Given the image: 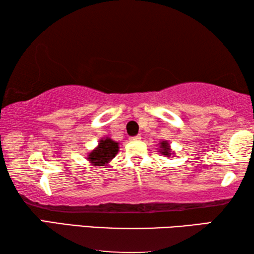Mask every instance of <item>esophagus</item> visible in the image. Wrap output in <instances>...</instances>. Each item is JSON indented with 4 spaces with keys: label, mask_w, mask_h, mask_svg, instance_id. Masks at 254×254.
<instances>
[{
    "label": "esophagus",
    "mask_w": 254,
    "mask_h": 254,
    "mask_svg": "<svg viewBox=\"0 0 254 254\" xmlns=\"http://www.w3.org/2000/svg\"><path fill=\"white\" fill-rule=\"evenodd\" d=\"M131 141H140L141 140V135H135V136H131L130 137Z\"/></svg>",
    "instance_id": "esophagus-1"
}]
</instances>
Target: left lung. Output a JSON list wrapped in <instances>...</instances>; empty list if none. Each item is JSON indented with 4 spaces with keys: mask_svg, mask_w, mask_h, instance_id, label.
<instances>
[{
    "mask_svg": "<svg viewBox=\"0 0 254 254\" xmlns=\"http://www.w3.org/2000/svg\"><path fill=\"white\" fill-rule=\"evenodd\" d=\"M160 149H159V152H160L162 156H166V157H171L175 152L171 151V148H170V143L168 141H161L160 143Z\"/></svg>",
    "mask_w": 254,
    "mask_h": 254,
    "instance_id": "left-lung-1",
    "label": "left lung"
}]
</instances>
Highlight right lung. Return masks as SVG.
Instances as JSON below:
<instances>
[{"instance_id": "obj_1", "label": "right lung", "mask_w": 254, "mask_h": 254, "mask_svg": "<svg viewBox=\"0 0 254 254\" xmlns=\"http://www.w3.org/2000/svg\"><path fill=\"white\" fill-rule=\"evenodd\" d=\"M119 152V142L111 137H102L97 147L87 154V160L93 166H105Z\"/></svg>"}]
</instances>
